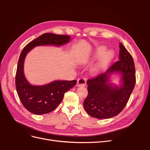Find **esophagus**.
<instances>
[{
	"label": "esophagus",
	"instance_id": "obj_1",
	"mask_svg": "<svg viewBox=\"0 0 150 150\" xmlns=\"http://www.w3.org/2000/svg\"><path fill=\"white\" fill-rule=\"evenodd\" d=\"M86 84V79L84 78H80L78 79L77 86H84Z\"/></svg>",
	"mask_w": 150,
	"mask_h": 150
}]
</instances>
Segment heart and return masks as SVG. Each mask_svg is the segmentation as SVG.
I'll return each mask as SVG.
<instances>
[{
    "mask_svg": "<svg viewBox=\"0 0 150 150\" xmlns=\"http://www.w3.org/2000/svg\"><path fill=\"white\" fill-rule=\"evenodd\" d=\"M104 51V47H101L98 48V50H97L96 55H99V54H100L103 53ZM110 56V52H108V53H106V54L105 55V57H104V58H108ZM97 69V67L95 68V69Z\"/></svg>",
    "mask_w": 150,
    "mask_h": 150,
    "instance_id": "heart-1",
    "label": "heart"
}]
</instances>
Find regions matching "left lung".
Segmentation results:
<instances>
[{"label": "left lung", "instance_id": "8db88e82", "mask_svg": "<svg viewBox=\"0 0 150 150\" xmlns=\"http://www.w3.org/2000/svg\"><path fill=\"white\" fill-rule=\"evenodd\" d=\"M122 74V84L114 86L110 83L113 72ZM136 72L133 57L120 43L119 60L108 70L87 81L88 94L83 103L84 110L91 116L108 119L117 115L128 103L136 83Z\"/></svg>", "mask_w": 150, "mask_h": 150}]
</instances>
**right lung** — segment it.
Returning a JSON list of instances; mask_svg holds the SVG:
<instances>
[{
  "label": "right lung",
  "mask_w": 150,
  "mask_h": 150,
  "mask_svg": "<svg viewBox=\"0 0 150 150\" xmlns=\"http://www.w3.org/2000/svg\"><path fill=\"white\" fill-rule=\"evenodd\" d=\"M70 39V36L67 35L44 34L27 44L21 53L16 74V89L22 104L33 114H47L55 110L61 103L64 93L74 87L77 81H54L43 86L30 84L24 74L26 54L35 46L44 45L59 46L69 42Z\"/></svg>",
  "instance_id": "right-lung-1"
}]
</instances>
